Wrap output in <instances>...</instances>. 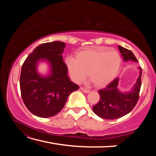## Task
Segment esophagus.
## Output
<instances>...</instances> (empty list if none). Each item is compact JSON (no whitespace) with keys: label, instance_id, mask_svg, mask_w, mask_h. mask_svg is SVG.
Returning <instances> with one entry per match:
<instances>
[{"label":"esophagus","instance_id":"obj_1","mask_svg":"<svg viewBox=\"0 0 156 156\" xmlns=\"http://www.w3.org/2000/svg\"><path fill=\"white\" fill-rule=\"evenodd\" d=\"M80 89H81L82 91H83L84 93H85V94H88V93H89V91H90L89 90V89H85V88H84V87H80Z\"/></svg>","mask_w":156,"mask_h":156}]
</instances>
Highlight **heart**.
<instances>
[{"instance_id": "obj_1", "label": "heart", "mask_w": 156, "mask_h": 156, "mask_svg": "<svg viewBox=\"0 0 156 156\" xmlns=\"http://www.w3.org/2000/svg\"><path fill=\"white\" fill-rule=\"evenodd\" d=\"M122 58L115 49L104 47L82 50L76 53V59L65 60L68 72L75 83L83 81L87 76L98 88L112 82L119 72Z\"/></svg>"}]
</instances>
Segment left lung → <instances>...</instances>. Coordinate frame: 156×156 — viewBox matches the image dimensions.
I'll return each mask as SVG.
<instances>
[{
	"mask_svg": "<svg viewBox=\"0 0 156 156\" xmlns=\"http://www.w3.org/2000/svg\"><path fill=\"white\" fill-rule=\"evenodd\" d=\"M118 49L125 61L132 60L138 62V60L130 50L121 46ZM140 75L131 91L122 93L118 90V78L103 89L98 91L100 96L99 102L92 108L94 112L99 117L107 120L120 118L131 112L137 104L141 87L142 68L139 67Z\"/></svg>",
	"mask_w": 156,
	"mask_h": 156,
	"instance_id": "obj_1",
	"label": "left lung"
}]
</instances>
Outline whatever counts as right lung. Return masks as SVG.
<instances>
[{
  "label": "right lung",
  "instance_id": "obj_1",
  "mask_svg": "<svg viewBox=\"0 0 156 156\" xmlns=\"http://www.w3.org/2000/svg\"><path fill=\"white\" fill-rule=\"evenodd\" d=\"M65 44L54 41L41 44L34 49L21 69L20 88L26 107L34 115L49 118L56 115L64 107L68 96L79 89L70 80L67 67L62 56ZM46 59L51 73L42 76L37 72V63Z\"/></svg>",
  "mask_w": 156,
  "mask_h": 156
}]
</instances>
